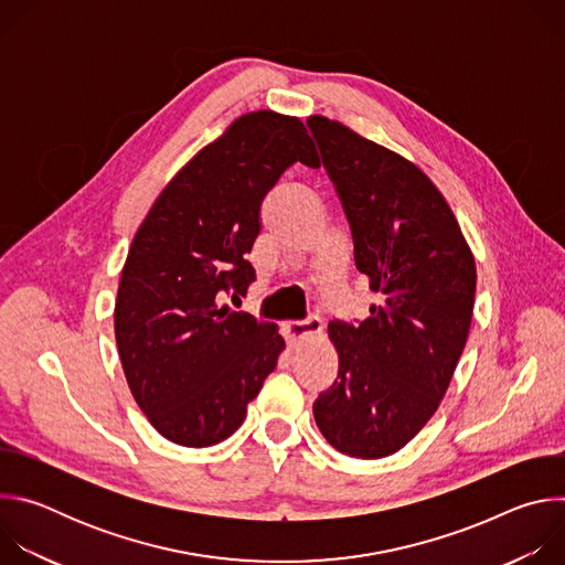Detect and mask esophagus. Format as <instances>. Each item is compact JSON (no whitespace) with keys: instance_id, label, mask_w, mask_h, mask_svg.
I'll return each mask as SVG.
<instances>
[{"instance_id":"34e87169","label":"esophagus","mask_w":565,"mask_h":565,"mask_svg":"<svg viewBox=\"0 0 565 565\" xmlns=\"http://www.w3.org/2000/svg\"><path fill=\"white\" fill-rule=\"evenodd\" d=\"M321 333V319L310 315L306 317L303 321H290V324H286L284 329V335H286V342L292 347V344H299L303 340H310V338H317Z\"/></svg>"}]
</instances>
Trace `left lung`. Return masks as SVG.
<instances>
[{
  "instance_id": "left-lung-1",
  "label": "left lung",
  "mask_w": 565,
  "mask_h": 565,
  "mask_svg": "<svg viewBox=\"0 0 565 565\" xmlns=\"http://www.w3.org/2000/svg\"><path fill=\"white\" fill-rule=\"evenodd\" d=\"M308 127L351 223L355 266L382 295L360 327L329 324L340 369L312 414L340 454L375 460L436 414L469 335L476 264L416 163L340 120L310 116Z\"/></svg>"
}]
</instances>
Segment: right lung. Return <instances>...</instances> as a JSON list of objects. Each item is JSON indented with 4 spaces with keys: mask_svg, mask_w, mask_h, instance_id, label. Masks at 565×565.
Segmentation results:
<instances>
[{
    "mask_svg": "<svg viewBox=\"0 0 565 565\" xmlns=\"http://www.w3.org/2000/svg\"><path fill=\"white\" fill-rule=\"evenodd\" d=\"M297 160L319 168L299 118L238 116L158 194L131 241L114 308L118 355L140 412L177 445L230 438L286 349L277 324L221 301L255 281L262 201Z\"/></svg>",
    "mask_w": 565,
    "mask_h": 565,
    "instance_id": "add662e5",
    "label": "right lung"
}]
</instances>
